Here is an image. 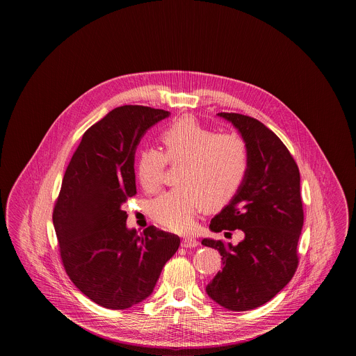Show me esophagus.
Here are the masks:
<instances>
[{
	"label": "esophagus",
	"instance_id": "obj_1",
	"mask_svg": "<svg viewBox=\"0 0 356 356\" xmlns=\"http://www.w3.org/2000/svg\"><path fill=\"white\" fill-rule=\"evenodd\" d=\"M197 245H199V241L196 238H192V237L191 238L186 237L181 241V247H184V248H195Z\"/></svg>",
	"mask_w": 356,
	"mask_h": 356
}]
</instances>
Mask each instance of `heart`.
<instances>
[{
	"instance_id": "heart-1",
	"label": "heart",
	"mask_w": 356,
	"mask_h": 356,
	"mask_svg": "<svg viewBox=\"0 0 356 356\" xmlns=\"http://www.w3.org/2000/svg\"><path fill=\"white\" fill-rule=\"evenodd\" d=\"M164 153L145 148L136 163L137 181L145 192L163 183L167 161L184 167L179 184L154 199L149 215L163 228L186 234L196 225L204 207L215 209L231 202L243 184L248 164V147L237 134H216L192 116L175 121L163 134Z\"/></svg>"
}]
</instances>
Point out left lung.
Returning <instances> with one entry per match:
<instances>
[{"label":"left lung","mask_w":356,"mask_h":356,"mask_svg":"<svg viewBox=\"0 0 356 356\" xmlns=\"http://www.w3.org/2000/svg\"><path fill=\"white\" fill-rule=\"evenodd\" d=\"M234 124L248 147L247 176L235 197L209 224L211 231L241 229L237 244L204 238L220 252L222 270L207 286L208 296L231 311L266 305L298 268L303 228L299 168L282 140L259 120L218 113Z\"/></svg>","instance_id":"left-lung-1"}]
</instances>
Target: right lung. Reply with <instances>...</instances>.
<instances>
[{"label": "right lung", "instance_id": "right-lung-1", "mask_svg": "<svg viewBox=\"0 0 356 356\" xmlns=\"http://www.w3.org/2000/svg\"><path fill=\"white\" fill-rule=\"evenodd\" d=\"M170 113L124 105L93 124L65 170L53 225L69 279L92 302L125 309L153 292L180 237L149 225L127 228L121 205L136 195L135 152L141 137Z\"/></svg>", "mask_w": 356, "mask_h": 356}]
</instances>
